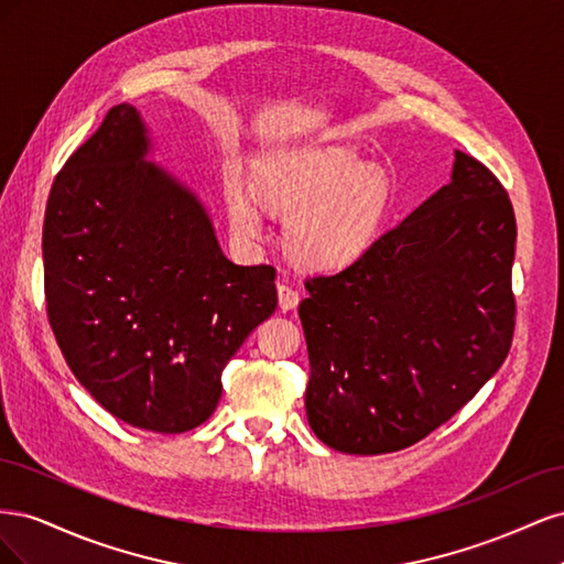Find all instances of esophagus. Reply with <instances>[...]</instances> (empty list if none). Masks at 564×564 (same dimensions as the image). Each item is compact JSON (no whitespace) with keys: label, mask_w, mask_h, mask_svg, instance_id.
Wrapping results in <instances>:
<instances>
[{"label":"esophagus","mask_w":564,"mask_h":564,"mask_svg":"<svg viewBox=\"0 0 564 564\" xmlns=\"http://www.w3.org/2000/svg\"><path fill=\"white\" fill-rule=\"evenodd\" d=\"M278 299H280V308L282 311H294L296 305H299V301H301V294L296 292L292 284L280 282L278 284Z\"/></svg>","instance_id":"esophagus-1"}]
</instances>
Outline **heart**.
<instances>
[{"instance_id": "obj_1", "label": "heart", "mask_w": 564, "mask_h": 564, "mask_svg": "<svg viewBox=\"0 0 564 564\" xmlns=\"http://www.w3.org/2000/svg\"><path fill=\"white\" fill-rule=\"evenodd\" d=\"M263 199L289 214L286 245L313 268H338L355 261L379 235L392 202L388 176L360 164L344 148H292L268 152L253 166ZM230 226L240 237L263 230V204L249 185H226Z\"/></svg>"}]
</instances>
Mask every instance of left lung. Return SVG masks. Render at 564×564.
<instances>
[{"instance_id": "left-lung-1", "label": "left lung", "mask_w": 564, "mask_h": 564, "mask_svg": "<svg viewBox=\"0 0 564 564\" xmlns=\"http://www.w3.org/2000/svg\"><path fill=\"white\" fill-rule=\"evenodd\" d=\"M516 214L499 178L454 152L452 181L299 305L324 445L388 454L416 445L475 398L513 344Z\"/></svg>"}]
</instances>
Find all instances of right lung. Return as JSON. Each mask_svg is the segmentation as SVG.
I'll return each mask as SVG.
<instances>
[{
	"instance_id": "1",
	"label": "right lung",
	"mask_w": 564,
	"mask_h": 564,
	"mask_svg": "<svg viewBox=\"0 0 564 564\" xmlns=\"http://www.w3.org/2000/svg\"><path fill=\"white\" fill-rule=\"evenodd\" d=\"M133 106L108 110L51 185L42 253L48 324L77 381L133 429L185 433L220 373L278 308L275 268L220 251L197 195L148 162Z\"/></svg>"
}]
</instances>
